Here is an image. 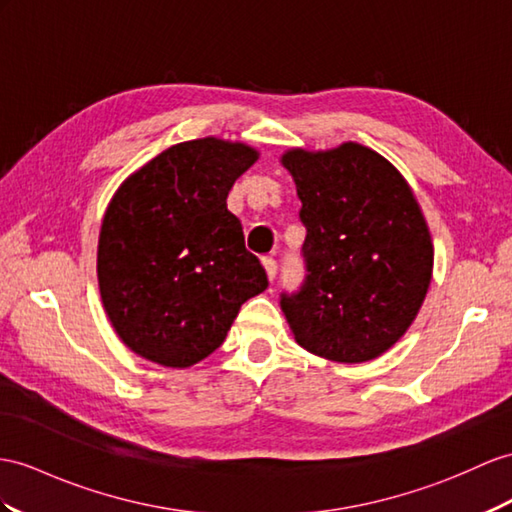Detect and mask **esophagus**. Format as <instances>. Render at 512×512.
<instances>
[{
    "mask_svg": "<svg viewBox=\"0 0 512 512\" xmlns=\"http://www.w3.org/2000/svg\"><path fill=\"white\" fill-rule=\"evenodd\" d=\"M263 267H265V271H267V278H269V280L276 278V273H278V263H276V258L265 256V258H263Z\"/></svg>",
    "mask_w": 512,
    "mask_h": 512,
    "instance_id": "1",
    "label": "esophagus"
}]
</instances>
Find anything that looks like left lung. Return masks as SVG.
Instances as JSON below:
<instances>
[{
    "mask_svg": "<svg viewBox=\"0 0 512 512\" xmlns=\"http://www.w3.org/2000/svg\"><path fill=\"white\" fill-rule=\"evenodd\" d=\"M302 199L306 278L280 306L295 341L334 363H367L402 339L432 280L434 249L417 199L389 160L358 143L289 149Z\"/></svg>",
    "mask_w": 512,
    "mask_h": 512,
    "instance_id": "left-lung-1",
    "label": "left lung"
}]
</instances>
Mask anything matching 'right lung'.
I'll use <instances>...</instances> for the list:
<instances>
[{
	"label": "right lung",
	"mask_w": 512,
	"mask_h": 512,
	"mask_svg": "<svg viewBox=\"0 0 512 512\" xmlns=\"http://www.w3.org/2000/svg\"><path fill=\"white\" fill-rule=\"evenodd\" d=\"M258 152L206 139L158 154L112 195L97 245L102 304L119 339L162 367L213 354L239 308L269 282L228 210Z\"/></svg>",
	"instance_id": "add662e5"
}]
</instances>
